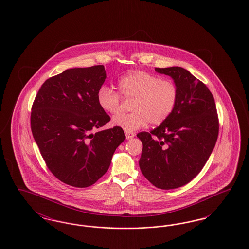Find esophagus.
<instances>
[{
	"mask_svg": "<svg viewBox=\"0 0 249 249\" xmlns=\"http://www.w3.org/2000/svg\"><path fill=\"white\" fill-rule=\"evenodd\" d=\"M125 134H126V138H127V139H129V140L134 137V133H133V132L126 131V132H125Z\"/></svg>",
	"mask_w": 249,
	"mask_h": 249,
	"instance_id": "obj_1",
	"label": "esophagus"
}]
</instances>
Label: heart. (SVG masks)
I'll use <instances>...</instances> for the list:
<instances>
[{"label":"heart","mask_w":249,"mask_h":249,"mask_svg":"<svg viewBox=\"0 0 249 249\" xmlns=\"http://www.w3.org/2000/svg\"><path fill=\"white\" fill-rule=\"evenodd\" d=\"M120 94L134 99L128 115H120L112 124L132 132L144 127L149 121L160 125L174 113L178 102V88L169 79L143 71H130L119 78ZM97 102L107 114L116 116L120 112L121 100L119 92L107 85H102L97 91Z\"/></svg>","instance_id":"obj_1"}]
</instances>
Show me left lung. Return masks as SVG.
I'll return each instance as SVG.
<instances>
[{
  "mask_svg": "<svg viewBox=\"0 0 249 249\" xmlns=\"http://www.w3.org/2000/svg\"><path fill=\"white\" fill-rule=\"evenodd\" d=\"M173 78L178 88L177 107L150 132L142 131L139 166L142 175L161 190L180 188L203 168L218 135L214 99L206 85L182 67L155 68Z\"/></svg>",
  "mask_w": 249,
  "mask_h": 249,
  "instance_id": "8db88e82",
  "label": "left lung"
}]
</instances>
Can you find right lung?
I'll list each match as a JSON object with an SVG mask.
<instances>
[{
	"instance_id": "add662e5",
	"label": "right lung",
	"mask_w": 249,
	"mask_h": 249,
	"mask_svg": "<svg viewBox=\"0 0 249 249\" xmlns=\"http://www.w3.org/2000/svg\"><path fill=\"white\" fill-rule=\"evenodd\" d=\"M106 78L104 65L65 70L45 81L32 107V132L46 164L75 188L89 187L102 178L126 139L119 127L91 132L110 121L97 102Z\"/></svg>"
}]
</instances>
